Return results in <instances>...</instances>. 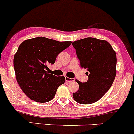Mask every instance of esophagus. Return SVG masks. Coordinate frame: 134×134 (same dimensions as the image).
<instances>
[{
  "label": "esophagus",
  "instance_id": "34e87169",
  "mask_svg": "<svg viewBox=\"0 0 134 134\" xmlns=\"http://www.w3.org/2000/svg\"><path fill=\"white\" fill-rule=\"evenodd\" d=\"M65 81L68 82H73V81H74V79H73V78H69L68 77H65Z\"/></svg>",
  "mask_w": 134,
  "mask_h": 134
}]
</instances>
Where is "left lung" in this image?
<instances>
[{
    "label": "left lung",
    "instance_id": "left-lung-1",
    "mask_svg": "<svg viewBox=\"0 0 134 134\" xmlns=\"http://www.w3.org/2000/svg\"><path fill=\"white\" fill-rule=\"evenodd\" d=\"M81 68L87 70L88 80L79 84V90L73 93L76 102L82 104L96 102L111 86L116 76V55L107 41L86 38L72 43Z\"/></svg>",
    "mask_w": 134,
    "mask_h": 134
}]
</instances>
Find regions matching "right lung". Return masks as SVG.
Returning <instances> with one entry per match:
<instances>
[{
  "label": "right lung",
  "mask_w": 134,
  "mask_h": 134,
  "mask_svg": "<svg viewBox=\"0 0 134 134\" xmlns=\"http://www.w3.org/2000/svg\"><path fill=\"white\" fill-rule=\"evenodd\" d=\"M71 43L37 37L20 44L14 57V68L18 84L29 98L46 103L54 98L58 87L65 82V77H57L46 69Z\"/></svg>",
  "instance_id": "1"
}]
</instances>
